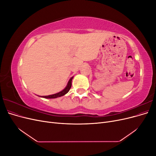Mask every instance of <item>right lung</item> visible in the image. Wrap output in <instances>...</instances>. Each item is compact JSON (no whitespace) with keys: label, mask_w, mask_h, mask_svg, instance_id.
Segmentation results:
<instances>
[{"label":"right lung","mask_w":156,"mask_h":156,"mask_svg":"<svg viewBox=\"0 0 156 156\" xmlns=\"http://www.w3.org/2000/svg\"><path fill=\"white\" fill-rule=\"evenodd\" d=\"M73 77H71L70 79L69 80V81L67 84L66 87L64 88V90H62V91H60L58 93H56V94H52V95H49V96H40V97H41V98H47V99H53V98H59V97H61L62 96L64 95H65V94H66L69 90L71 88V87H72V79H73Z\"/></svg>","instance_id":"1"}]
</instances>
